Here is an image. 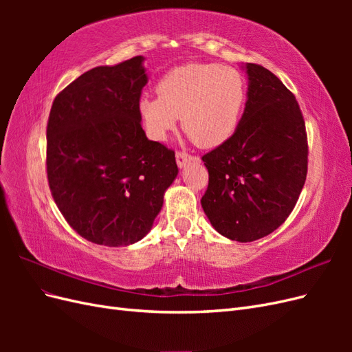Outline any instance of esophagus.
Wrapping results in <instances>:
<instances>
[{
  "label": "esophagus",
  "mask_w": 352,
  "mask_h": 352,
  "mask_svg": "<svg viewBox=\"0 0 352 352\" xmlns=\"http://www.w3.org/2000/svg\"><path fill=\"white\" fill-rule=\"evenodd\" d=\"M192 162V157L186 153H176V163L180 168H184L186 164Z\"/></svg>",
  "instance_id": "obj_1"
}]
</instances>
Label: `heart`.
<instances>
[{"instance_id": "b5f03b06", "label": "heart", "mask_w": 352, "mask_h": 352, "mask_svg": "<svg viewBox=\"0 0 352 352\" xmlns=\"http://www.w3.org/2000/svg\"><path fill=\"white\" fill-rule=\"evenodd\" d=\"M155 89L158 98L144 95L138 101L146 133L164 141L182 116L184 129L202 148L219 146L235 133L247 97L242 74L212 63L168 70Z\"/></svg>"}]
</instances>
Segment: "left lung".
Segmentation results:
<instances>
[{
	"instance_id": "8db88e82",
	"label": "left lung",
	"mask_w": 352,
	"mask_h": 352,
	"mask_svg": "<svg viewBox=\"0 0 352 352\" xmlns=\"http://www.w3.org/2000/svg\"><path fill=\"white\" fill-rule=\"evenodd\" d=\"M248 91L235 133L202 157V210L220 235L252 242L291 214L307 177L305 123L291 91L263 66L245 63Z\"/></svg>"
}]
</instances>
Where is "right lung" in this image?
Segmentation results:
<instances>
[{
    "label": "right lung",
    "instance_id": "obj_1",
    "mask_svg": "<svg viewBox=\"0 0 352 352\" xmlns=\"http://www.w3.org/2000/svg\"><path fill=\"white\" fill-rule=\"evenodd\" d=\"M144 60L83 73L57 95L48 119L52 198L82 238L105 247L146 236L179 173L175 153L141 126Z\"/></svg>",
    "mask_w": 352,
    "mask_h": 352
}]
</instances>
